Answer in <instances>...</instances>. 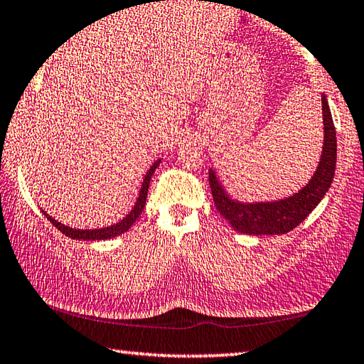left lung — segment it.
I'll list each match as a JSON object with an SVG mask.
<instances>
[{"label":"left lung","mask_w":364,"mask_h":364,"mask_svg":"<svg viewBox=\"0 0 364 364\" xmlns=\"http://www.w3.org/2000/svg\"><path fill=\"white\" fill-rule=\"evenodd\" d=\"M321 103L323 124H325L321 159L312 180L299 193L283 200L242 203L230 199L218 181L215 171L210 168L208 181L216 208L237 232L248 235L287 234L299 226L328 193L336 171L338 141H336V127L325 95H321Z\"/></svg>","instance_id":"1"}]
</instances>
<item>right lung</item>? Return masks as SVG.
Listing matches in <instances>:
<instances>
[{
	"label": "right lung",
	"mask_w": 364,
	"mask_h": 364,
	"mask_svg": "<svg viewBox=\"0 0 364 364\" xmlns=\"http://www.w3.org/2000/svg\"><path fill=\"white\" fill-rule=\"evenodd\" d=\"M159 164H161V159H157L153 164V167L148 170V173H146V176H144V180H143L140 196H138L135 207L132 208L130 213L125 216L122 221L113 224V226L102 228V229H73L70 226H65V224L55 221L54 218H50L48 213H46V211H43V213L46 215V218H48V220L52 224H54V226L58 230H60V232L71 237V239H75V240H108V239H113V237H116V235H121L124 232H127V230L132 228V224L136 221V218L141 215L144 205H146V196H148V188H149L151 176L154 175V170L159 167Z\"/></svg>",
	"instance_id": "1"
}]
</instances>
